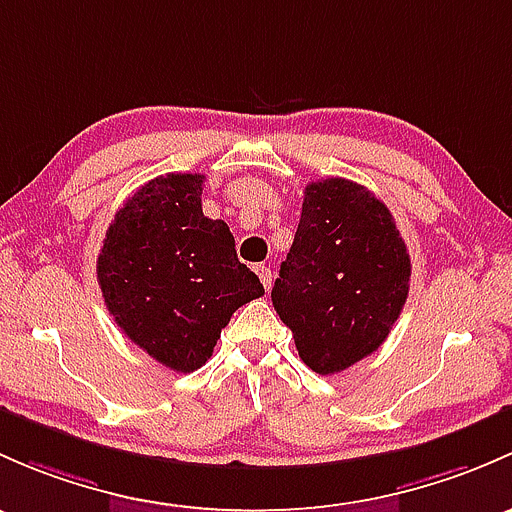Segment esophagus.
Wrapping results in <instances>:
<instances>
[{
    "label": "esophagus",
    "instance_id": "1",
    "mask_svg": "<svg viewBox=\"0 0 512 512\" xmlns=\"http://www.w3.org/2000/svg\"><path fill=\"white\" fill-rule=\"evenodd\" d=\"M256 273H258V278H261L263 288H266V291H268V288H271V268L263 266V263H258Z\"/></svg>",
    "mask_w": 512,
    "mask_h": 512
}]
</instances>
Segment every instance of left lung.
<instances>
[{
	"mask_svg": "<svg viewBox=\"0 0 512 512\" xmlns=\"http://www.w3.org/2000/svg\"><path fill=\"white\" fill-rule=\"evenodd\" d=\"M409 276L407 244L389 209L362 184L328 177L305 187L271 300L300 360L335 374L387 340L407 303Z\"/></svg>",
	"mask_w": 512,
	"mask_h": 512,
	"instance_id": "left-lung-1",
	"label": "left lung"
}]
</instances>
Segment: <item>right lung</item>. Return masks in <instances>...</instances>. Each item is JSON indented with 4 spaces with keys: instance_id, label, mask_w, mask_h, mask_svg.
<instances>
[{
    "instance_id": "add662e5",
    "label": "right lung",
    "mask_w": 512,
    "mask_h": 512,
    "mask_svg": "<svg viewBox=\"0 0 512 512\" xmlns=\"http://www.w3.org/2000/svg\"><path fill=\"white\" fill-rule=\"evenodd\" d=\"M202 182L170 172L142 184L105 231L96 266L118 328L175 372L199 370L231 315L263 295L229 226L204 217Z\"/></svg>"
}]
</instances>
